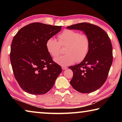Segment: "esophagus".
Wrapping results in <instances>:
<instances>
[{
  "mask_svg": "<svg viewBox=\"0 0 122 122\" xmlns=\"http://www.w3.org/2000/svg\"><path fill=\"white\" fill-rule=\"evenodd\" d=\"M68 68L67 67H66V66H62V69L63 70H66Z\"/></svg>",
  "mask_w": 122,
  "mask_h": 122,
  "instance_id": "34e87169",
  "label": "esophagus"
}]
</instances>
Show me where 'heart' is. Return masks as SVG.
<instances>
[{
	"instance_id": "obj_1",
	"label": "heart",
	"mask_w": 122,
	"mask_h": 122,
	"mask_svg": "<svg viewBox=\"0 0 122 122\" xmlns=\"http://www.w3.org/2000/svg\"><path fill=\"white\" fill-rule=\"evenodd\" d=\"M58 40L50 38L46 42V48L53 57L58 56L61 47H65L66 54L54 59L59 65L66 66L71 65L75 61L79 62L86 56L90 48V39L86 34L71 30H65L58 36Z\"/></svg>"
}]
</instances>
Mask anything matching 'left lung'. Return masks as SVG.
I'll return each mask as SVG.
<instances>
[{
  "mask_svg": "<svg viewBox=\"0 0 122 122\" xmlns=\"http://www.w3.org/2000/svg\"><path fill=\"white\" fill-rule=\"evenodd\" d=\"M83 31L90 39V48L81 63L70 66L73 76L70 83L81 93H90L98 89L108 77L112 65V47L108 34L95 25L82 22L67 27Z\"/></svg>",
  "mask_w": 122,
  "mask_h": 122,
  "instance_id": "8db88e82",
  "label": "left lung"
}]
</instances>
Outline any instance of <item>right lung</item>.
<instances>
[{
    "mask_svg": "<svg viewBox=\"0 0 122 122\" xmlns=\"http://www.w3.org/2000/svg\"><path fill=\"white\" fill-rule=\"evenodd\" d=\"M61 26L34 22L23 27L14 36L10 60L14 77L22 90L33 95L50 90L62 72L46 48V42Z\"/></svg>",
    "mask_w": 122,
    "mask_h": 122,
    "instance_id": "right-lung-1",
    "label": "right lung"
}]
</instances>
